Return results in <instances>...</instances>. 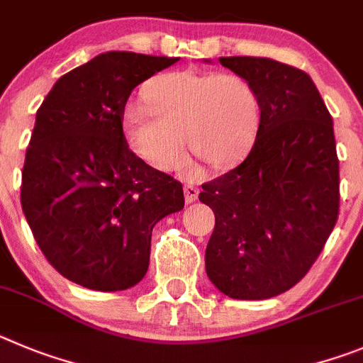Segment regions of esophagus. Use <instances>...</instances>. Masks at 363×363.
<instances>
[{
    "label": "esophagus",
    "instance_id": "obj_1",
    "mask_svg": "<svg viewBox=\"0 0 363 363\" xmlns=\"http://www.w3.org/2000/svg\"><path fill=\"white\" fill-rule=\"evenodd\" d=\"M184 201L188 202V204H191V202H195L197 201V197H199V188L197 186H194V184H184Z\"/></svg>",
    "mask_w": 363,
    "mask_h": 363
}]
</instances>
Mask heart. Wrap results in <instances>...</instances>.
<instances>
[{"label":"heart","mask_w":363,"mask_h":363,"mask_svg":"<svg viewBox=\"0 0 363 363\" xmlns=\"http://www.w3.org/2000/svg\"><path fill=\"white\" fill-rule=\"evenodd\" d=\"M141 97L145 106L123 112V132L130 148L161 172L182 164L184 146L211 168L230 164L259 130V92L233 72H168L146 83Z\"/></svg>","instance_id":"heart-1"}]
</instances>
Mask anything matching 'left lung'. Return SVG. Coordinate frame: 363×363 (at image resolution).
I'll return each mask as SVG.
<instances>
[{"instance_id": "left-lung-1", "label": "left lung", "mask_w": 363, "mask_h": 363, "mask_svg": "<svg viewBox=\"0 0 363 363\" xmlns=\"http://www.w3.org/2000/svg\"><path fill=\"white\" fill-rule=\"evenodd\" d=\"M218 61L257 88L260 125L247 157L202 184L215 213L206 273L231 298H271L306 277L338 218L333 119L306 72L267 57Z\"/></svg>"}]
</instances>
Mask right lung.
Masks as SVG:
<instances>
[{
  "label": "right lung",
  "instance_id": "right-lung-1",
  "mask_svg": "<svg viewBox=\"0 0 363 363\" xmlns=\"http://www.w3.org/2000/svg\"><path fill=\"white\" fill-rule=\"evenodd\" d=\"M179 57L106 52L55 81L35 116L21 208L45 259L94 291L141 282L152 230L184 208L182 184L128 148L123 112L137 84Z\"/></svg>",
  "mask_w": 363,
  "mask_h": 363
}]
</instances>
